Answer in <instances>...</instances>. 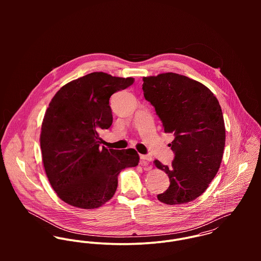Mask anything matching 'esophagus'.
I'll return each mask as SVG.
<instances>
[{
    "instance_id": "esophagus-1",
    "label": "esophagus",
    "mask_w": 261,
    "mask_h": 261,
    "mask_svg": "<svg viewBox=\"0 0 261 261\" xmlns=\"http://www.w3.org/2000/svg\"><path fill=\"white\" fill-rule=\"evenodd\" d=\"M140 158H141L142 164H144V166H146L147 164H149V162L151 161V155H149V154H140Z\"/></svg>"
}]
</instances>
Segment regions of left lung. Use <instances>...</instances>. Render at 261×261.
I'll return each mask as SVG.
<instances>
[{
  "mask_svg": "<svg viewBox=\"0 0 261 261\" xmlns=\"http://www.w3.org/2000/svg\"><path fill=\"white\" fill-rule=\"evenodd\" d=\"M145 98L154 108L165 133L174 134L172 166L155 160L170 179L158 200L184 204L201 196L216 176L223 156L225 124L218 99L202 83L173 72L144 77Z\"/></svg>",
  "mask_w": 261,
  "mask_h": 261,
  "instance_id": "obj_1",
  "label": "left lung"
}]
</instances>
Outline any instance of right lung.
<instances>
[{
    "label": "right lung",
    "mask_w": 261,
    "mask_h": 261,
    "mask_svg": "<svg viewBox=\"0 0 261 261\" xmlns=\"http://www.w3.org/2000/svg\"><path fill=\"white\" fill-rule=\"evenodd\" d=\"M134 81L93 72L62 86L50 101L40 135L42 161L65 203L81 209L102 206L113 197L120 171L139 165L136 149H101L98 134L112 124L111 96Z\"/></svg>",
    "instance_id": "obj_1"
}]
</instances>
